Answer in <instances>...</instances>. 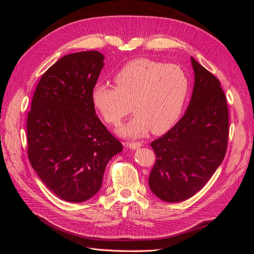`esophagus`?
<instances>
[{
    "label": "esophagus",
    "mask_w": 254,
    "mask_h": 254,
    "mask_svg": "<svg viewBox=\"0 0 254 254\" xmlns=\"http://www.w3.org/2000/svg\"><path fill=\"white\" fill-rule=\"evenodd\" d=\"M126 146L130 149H137L142 146L141 142H132V143H126Z\"/></svg>",
    "instance_id": "esophagus-1"
}]
</instances>
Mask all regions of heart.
Masks as SVG:
<instances>
[{"label": "heart", "instance_id": "1", "mask_svg": "<svg viewBox=\"0 0 254 254\" xmlns=\"http://www.w3.org/2000/svg\"><path fill=\"white\" fill-rule=\"evenodd\" d=\"M117 87L96 83L92 103L106 123L118 125L134 110V115L118 129L125 137H140L152 129L162 133L179 120L190 95V78L179 65L151 59H135L115 74Z\"/></svg>", "mask_w": 254, "mask_h": 254}]
</instances>
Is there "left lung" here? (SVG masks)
Returning a JSON list of instances; mask_svg holds the SVG:
<instances>
[{"mask_svg":"<svg viewBox=\"0 0 254 254\" xmlns=\"http://www.w3.org/2000/svg\"><path fill=\"white\" fill-rule=\"evenodd\" d=\"M195 82L180 121L150 146L156 163L149 175L151 191L161 200L179 202L193 197L225 158L229 112L220 81L190 57Z\"/></svg>","mask_w":254,"mask_h":254,"instance_id":"1","label":"left lung"}]
</instances>
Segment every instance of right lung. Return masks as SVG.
<instances>
[{
    "label": "right lung",
    "mask_w": 254,
    "mask_h": 254,
    "mask_svg": "<svg viewBox=\"0 0 254 254\" xmlns=\"http://www.w3.org/2000/svg\"><path fill=\"white\" fill-rule=\"evenodd\" d=\"M104 59L97 51L60 58L41 76L27 115L29 162L45 186L68 202L93 197L107 164L123 150L91 98Z\"/></svg>",
    "instance_id": "right-lung-1"
}]
</instances>
